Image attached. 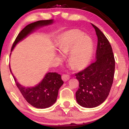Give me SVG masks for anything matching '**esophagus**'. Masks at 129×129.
<instances>
[{
    "instance_id": "34e87169",
    "label": "esophagus",
    "mask_w": 129,
    "mask_h": 129,
    "mask_svg": "<svg viewBox=\"0 0 129 129\" xmlns=\"http://www.w3.org/2000/svg\"><path fill=\"white\" fill-rule=\"evenodd\" d=\"M62 80L64 81H67L69 79V76L68 75H65V74H64V75H62Z\"/></svg>"
}]
</instances>
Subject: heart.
Masks as SVG:
<instances>
[{
    "label": "heart",
    "mask_w": 129,
    "mask_h": 129,
    "mask_svg": "<svg viewBox=\"0 0 129 129\" xmlns=\"http://www.w3.org/2000/svg\"><path fill=\"white\" fill-rule=\"evenodd\" d=\"M57 47L61 53L68 55L69 64L76 69H82L89 64L93 53V42L81 30L70 29L60 36Z\"/></svg>",
    "instance_id": "obj_1"
}]
</instances>
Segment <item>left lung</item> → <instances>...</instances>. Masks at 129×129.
<instances>
[{
  "label": "left lung",
  "mask_w": 129,
  "mask_h": 129,
  "mask_svg": "<svg viewBox=\"0 0 129 129\" xmlns=\"http://www.w3.org/2000/svg\"><path fill=\"white\" fill-rule=\"evenodd\" d=\"M98 38L95 61L76 73L79 88L76 99L80 106L92 108L105 101L112 86L115 71V60L112 48L104 34L91 24Z\"/></svg>",
  "instance_id": "1"
}]
</instances>
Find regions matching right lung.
<instances>
[{"mask_svg":"<svg viewBox=\"0 0 129 129\" xmlns=\"http://www.w3.org/2000/svg\"><path fill=\"white\" fill-rule=\"evenodd\" d=\"M53 19L40 20L30 23L21 30L13 44L11 52L17 43L41 27L51 25L53 23ZM10 54V55H11ZM10 70L21 94L28 103L35 108L45 109L55 103L57 98L58 90L64 84L61 76L56 72H48L45 74L40 82L34 86H24L17 81L12 73L10 66Z\"/></svg>","mask_w":129,"mask_h":129,"instance_id":"obj_1","label":"right lung"}]
</instances>
